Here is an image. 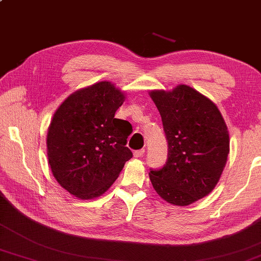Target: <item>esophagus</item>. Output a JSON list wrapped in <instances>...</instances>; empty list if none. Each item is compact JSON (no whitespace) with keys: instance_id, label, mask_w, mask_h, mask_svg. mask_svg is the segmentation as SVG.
Listing matches in <instances>:
<instances>
[{"instance_id":"1","label":"esophagus","mask_w":261,"mask_h":261,"mask_svg":"<svg viewBox=\"0 0 261 261\" xmlns=\"http://www.w3.org/2000/svg\"><path fill=\"white\" fill-rule=\"evenodd\" d=\"M145 154V149L143 148V149H139V150H135L134 151V155H135V158H141V156H143Z\"/></svg>"}]
</instances>
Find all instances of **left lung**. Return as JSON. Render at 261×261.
<instances>
[{"label":"left lung","mask_w":261,"mask_h":261,"mask_svg":"<svg viewBox=\"0 0 261 261\" xmlns=\"http://www.w3.org/2000/svg\"><path fill=\"white\" fill-rule=\"evenodd\" d=\"M149 96L162 117L169 150L167 162L150 169L149 179L164 201L189 205L219 181L229 153L227 125L215 103L188 85Z\"/></svg>","instance_id":"8db88e82"}]
</instances>
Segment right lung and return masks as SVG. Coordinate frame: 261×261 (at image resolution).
Returning <instances> with one entry per match:
<instances>
[{"instance_id":"obj_1","label":"right lung","mask_w":261,"mask_h":261,"mask_svg":"<svg viewBox=\"0 0 261 261\" xmlns=\"http://www.w3.org/2000/svg\"><path fill=\"white\" fill-rule=\"evenodd\" d=\"M125 96L111 82L77 90L58 107L46 147L52 174L61 187L82 200L100 196L132 158L127 122L115 118Z\"/></svg>"}]
</instances>
